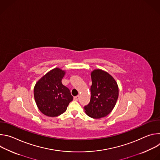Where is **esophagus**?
<instances>
[{
  "mask_svg": "<svg viewBox=\"0 0 160 160\" xmlns=\"http://www.w3.org/2000/svg\"><path fill=\"white\" fill-rule=\"evenodd\" d=\"M79 98H80V96H75V97H74V100L75 101H78V99H79Z\"/></svg>",
  "mask_w": 160,
  "mask_h": 160,
  "instance_id": "esophagus-1",
  "label": "esophagus"
}]
</instances>
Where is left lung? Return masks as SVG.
I'll return each instance as SVG.
<instances>
[{
    "label": "left lung",
    "instance_id": "left-lung-1",
    "mask_svg": "<svg viewBox=\"0 0 160 160\" xmlns=\"http://www.w3.org/2000/svg\"><path fill=\"white\" fill-rule=\"evenodd\" d=\"M91 98L83 109L87 115L99 119L106 117L115 108L119 94L118 84L110 74L96 69L91 72Z\"/></svg>",
    "mask_w": 160,
    "mask_h": 160
}]
</instances>
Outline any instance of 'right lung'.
<instances>
[{
    "label": "right lung",
    "mask_w": 160,
    "mask_h": 160,
    "mask_svg": "<svg viewBox=\"0 0 160 160\" xmlns=\"http://www.w3.org/2000/svg\"><path fill=\"white\" fill-rule=\"evenodd\" d=\"M66 72L56 68L38 80L34 87V98L38 109L45 116L58 117L66 111L73 96L62 83Z\"/></svg>",
    "instance_id": "obj_1"
}]
</instances>
